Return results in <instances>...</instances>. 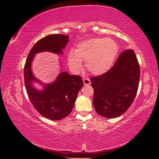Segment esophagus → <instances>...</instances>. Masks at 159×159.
I'll return each mask as SVG.
<instances>
[{
  "label": "esophagus",
  "instance_id": "34e87169",
  "mask_svg": "<svg viewBox=\"0 0 159 159\" xmlns=\"http://www.w3.org/2000/svg\"><path fill=\"white\" fill-rule=\"evenodd\" d=\"M83 83L85 85H89L91 84L90 79H89V78H85V79H83Z\"/></svg>",
  "mask_w": 159,
  "mask_h": 159
}]
</instances>
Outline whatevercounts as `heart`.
Here are the masks:
<instances>
[{
    "mask_svg": "<svg viewBox=\"0 0 159 159\" xmlns=\"http://www.w3.org/2000/svg\"><path fill=\"white\" fill-rule=\"evenodd\" d=\"M118 52V46L111 38H93L79 43L67 55V64L74 72L82 68L85 61L87 70L94 75L107 72L113 65Z\"/></svg>",
    "mask_w": 159,
    "mask_h": 159,
    "instance_id": "1",
    "label": "heart"
}]
</instances>
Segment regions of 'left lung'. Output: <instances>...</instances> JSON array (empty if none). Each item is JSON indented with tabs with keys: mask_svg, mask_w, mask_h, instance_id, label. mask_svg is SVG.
I'll use <instances>...</instances> for the list:
<instances>
[{
	"mask_svg": "<svg viewBox=\"0 0 159 159\" xmlns=\"http://www.w3.org/2000/svg\"><path fill=\"white\" fill-rule=\"evenodd\" d=\"M140 67L133 50L121 52L111 68L91 79L96 112L115 118L126 112L133 102L139 87Z\"/></svg>",
	"mask_w": 159,
	"mask_h": 159,
	"instance_id": "1",
	"label": "left lung"
}]
</instances>
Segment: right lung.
Here are the masks:
<instances>
[{
  "label": "right lung",
  "instance_id": "right-lung-1",
  "mask_svg": "<svg viewBox=\"0 0 159 159\" xmlns=\"http://www.w3.org/2000/svg\"><path fill=\"white\" fill-rule=\"evenodd\" d=\"M68 42L69 35L60 34L47 35L39 40L30 51L24 70L26 92L32 104L39 114L52 120H60L71 113L78 93L83 85L82 78L62 72L55 81L45 84L33 74L31 64L36 54L39 52L63 55V50ZM35 82L42 85L43 89H35L33 86Z\"/></svg>",
  "mask_w": 159,
  "mask_h": 159
}]
</instances>
